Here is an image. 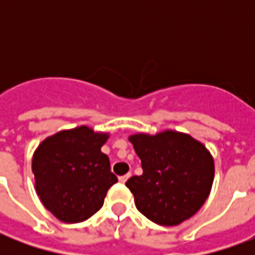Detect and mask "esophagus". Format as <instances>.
Segmentation results:
<instances>
[{
	"label": "esophagus",
	"mask_w": 255,
	"mask_h": 255,
	"mask_svg": "<svg viewBox=\"0 0 255 255\" xmlns=\"http://www.w3.org/2000/svg\"><path fill=\"white\" fill-rule=\"evenodd\" d=\"M129 176H131V173H127V175H124V176L119 177V180H120V183H126L128 179H129Z\"/></svg>",
	"instance_id": "obj_1"
}]
</instances>
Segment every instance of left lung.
<instances>
[{"label": "left lung", "mask_w": 255, "mask_h": 255, "mask_svg": "<svg viewBox=\"0 0 255 255\" xmlns=\"http://www.w3.org/2000/svg\"><path fill=\"white\" fill-rule=\"evenodd\" d=\"M129 142L143 173L126 183L136 209L153 223L177 225L190 219L208 198L214 177L213 157L187 133H136Z\"/></svg>", "instance_id": "8db88e82"}]
</instances>
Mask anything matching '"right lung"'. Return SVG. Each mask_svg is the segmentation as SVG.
Listing matches in <instances>:
<instances>
[{
    "instance_id": "obj_1",
    "label": "right lung",
    "mask_w": 255,
    "mask_h": 255,
    "mask_svg": "<svg viewBox=\"0 0 255 255\" xmlns=\"http://www.w3.org/2000/svg\"><path fill=\"white\" fill-rule=\"evenodd\" d=\"M108 136L82 126L49 136L35 150L36 194L60 221L71 224L90 219L117 183L109 157L101 151Z\"/></svg>"
}]
</instances>
